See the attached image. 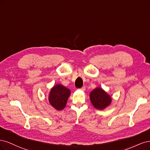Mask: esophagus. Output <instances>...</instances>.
I'll return each mask as SVG.
<instances>
[{
	"label": "esophagus",
	"mask_w": 150,
	"mask_h": 150,
	"mask_svg": "<svg viewBox=\"0 0 150 150\" xmlns=\"http://www.w3.org/2000/svg\"><path fill=\"white\" fill-rule=\"evenodd\" d=\"M85 89H86V88H85V86H83V87H81V88H80V90H81V91H85Z\"/></svg>",
	"instance_id": "1"
}]
</instances>
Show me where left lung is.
I'll list each match as a JSON object with an SVG mask.
<instances>
[{
    "label": "left lung",
    "mask_w": 150,
    "mask_h": 150,
    "mask_svg": "<svg viewBox=\"0 0 150 150\" xmlns=\"http://www.w3.org/2000/svg\"><path fill=\"white\" fill-rule=\"evenodd\" d=\"M90 98L93 107L100 110H104L112 103V97L100 87H96L91 91Z\"/></svg>",
    "instance_id": "8db88e82"
}]
</instances>
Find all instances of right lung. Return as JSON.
<instances>
[{
	"instance_id": "obj_1",
	"label": "right lung",
	"mask_w": 150,
	"mask_h": 150,
	"mask_svg": "<svg viewBox=\"0 0 150 150\" xmlns=\"http://www.w3.org/2000/svg\"><path fill=\"white\" fill-rule=\"evenodd\" d=\"M70 93L69 88L57 84L51 88L49 96V103L57 110H62L65 107Z\"/></svg>"
}]
</instances>
